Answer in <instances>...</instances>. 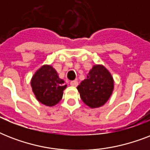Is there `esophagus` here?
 <instances>
[{
	"instance_id": "obj_1",
	"label": "esophagus",
	"mask_w": 150,
	"mask_h": 150,
	"mask_svg": "<svg viewBox=\"0 0 150 150\" xmlns=\"http://www.w3.org/2000/svg\"><path fill=\"white\" fill-rule=\"evenodd\" d=\"M70 85L71 86H77L78 85H79V82H78V81H76V80H74V81H71V82H70Z\"/></svg>"
}]
</instances>
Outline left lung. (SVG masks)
<instances>
[{"instance_id": "left-lung-1", "label": "left lung", "mask_w": 150, "mask_h": 150, "mask_svg": "<svg viewBox=\"0 0 150 150\" xmlns=\"http://www.w3.org/2000/svg\"><path fill=\"white\" fill-rule=\"evenodd\" d=\"M80 97L91 108L100 107L107 102L114 89V80L110 73L103 65L93 67L77 87Z\"/></svg>"}]
</instances>
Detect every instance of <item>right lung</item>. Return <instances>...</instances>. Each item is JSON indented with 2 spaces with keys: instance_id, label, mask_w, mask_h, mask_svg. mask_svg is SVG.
I'll return each instance as SVG.
<instances>
[{
  "instance_id": "add662e5",
  "label": "right lung",
  "mask_w": 150,
  "mask_h": 150,
  "mask_svg": "<svg viewBox=\"0 0 150 150\" xmlns=\"http://www.w3.org/2000/svg\"><path fill=\"white\" fill-rule=\"evenodd\" d=\"M31 86L38 101L52 107L62 99L63 91L67 86L64 80L59 79L53 67L43 65L33 76Z\"/></svg>"
}]
</instances>
